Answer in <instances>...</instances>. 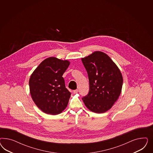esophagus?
Segmentation results:
<instances>
[{"mask_svg":"<svg viewBox=\"0 0 153 153\" xmlns=\"http://www.w3.org/2000/svg\"><path fill=\"white\" fill-rule=\"evenodd\" d=\"M79 90H78V89H76V90H74V94H76V93H79Z\"/></svg>","mask_w":153,"mask_h":153,"instance_id":"obj_1","label":"esophagus"}]
</instances>
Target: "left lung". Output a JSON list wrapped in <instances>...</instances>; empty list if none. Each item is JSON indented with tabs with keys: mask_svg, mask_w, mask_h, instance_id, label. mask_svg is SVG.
<instances>
[{
	"mask_svg": "<svg viewBox=\"0 0 153 153\" xmlns=\"http://www.w3.org/2000/svg\"><path fill=\"white\" fill-rule=\"evenodd\" d=\"M88 74L90 89L82 97L86 107L97 113L111 108L120 95L123 77L111 58L102 51H95L81 59Z\"/></svg>",
	"mask_w": 153,
	"mask_h": 153,
	"instance_id": "left-lung-1",
	"label": "left lung"
}]
</instances>
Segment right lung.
Here are the masks:
<instances>
[{
    "instance_id": "right-lung-1",
    "label": "right lung",
    "mask_w": 153,
    "mask_h": 153,
    "mask_svg": "<svg viewBox=\"0 0 153 153\" xmlns=\"http://www.w3.org/2000/svg\"><path fill=\"white\" fill-rule=\"evenodd\" d=\"M70 64L68 60L55 57L46 58L30 78V91L33 101L46 114H58L68 105L71 94L65 88L62 76Z\"/></svg>"
}]
</instances>
